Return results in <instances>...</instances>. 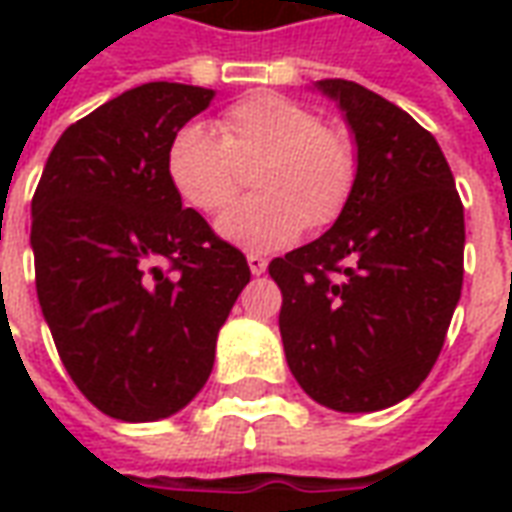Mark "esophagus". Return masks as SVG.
Returning <instances> with one entry per match:
<instances>
[{"instance_id": "obj_1", "label": "esophagus", "mask_w": 512, "mask_h": 512, "mask_svg": "<svg viewBox=\"0 0 512 512\" xmlns=\"http://www.w3.org/2000/svg\"><path fill=\"white\" fill-rule=\"evenodd\" d=\"M246 263H249V271H252V274H263L268 266L266 257L257 255V252H249V255H246Z\"/></svg>"}]
</instances>
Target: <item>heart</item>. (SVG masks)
Here are the masks:
<instances>
[{
    "label": "heart",
    "mask_w": 512,
    "mask_h": 512,
    "mask_svg": "<svg viewBox=\"0 0 512 512\" xmlns=\"http://www.w3.org/2000/svg\"><path fill=\"white\" fill-rule=\"evenodd\" d=\"M255 167L260 194L219 219V233L252 252L288 246L332 227L351 205L359 150L345 128L326 126L307 104L277 93L246 95L219 117V134L189 123L169 139L164 169L180 200L200 213L224 211Z\"/></svg>",
    "instance_id": "1"
}]
</instances>
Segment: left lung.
Returning <instances> with one entry per match:
<instances>
[{"label": "left lung", "instance_id": "obj_1", "mask_svg": "<svg viewBox=\"0 0 512 512\" xmlns=\"http://www.w3.org/2000/svg\"><path fill=\"white\" fill-rule=\"evenodd\" d=\"M354 128L351 205L312 244L268 263L301 389L334 411H378L436 365L463 288V202L439 142L400 106L321 79Z\"/></svg>", "mask_w": 512, "mask_h": 512}]
</instances>
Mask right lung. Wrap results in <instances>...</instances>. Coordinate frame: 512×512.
I'll return each mask as SVG.
<instances>
[{
  "instance_id": "add662e5",
  "label": "right lung",
  "mask_w": 512,
  "mask_h": 512,
  "mask_svg": "<svg viewBox=\"0 0 512 512\" xmlns=\"http://www.w3.org/2000/svg\"><path fill=\"white\" fill-rule=\"evenodd\" d=\"M211 98L178 82L117 95L65 128L32 197L35 288L57 354L123 422L169 417L200 392L252 277L164 169L169 139Z\"/></svg>"
}]
</instances>
